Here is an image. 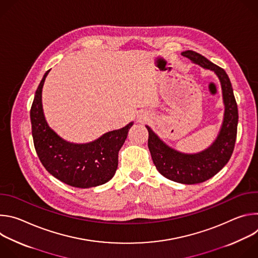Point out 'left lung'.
<instances>
[{"mask_svg": "<svg viewBox=\"0 0 258 258\" xmlns=\"http://www.w3.org/2000/svg\"><path fill=\"white\" fill-rule=\"evenodd\" d=\"M181 55L206 69L214 71L219 79L223 90L225 115L218 136L204 151L196 154H185L170 148L148 125L146 127L149 133L148 147L157 170L170 180L193 185L209 179L229 162L235 148L239 115L232 84L227 72L197 52L188 50L182 52Z\"/></svg>", "mask_w": 258, "mask_h": 258, "instance_id": "left-lung-1", "label": "left lung"}]
</instances>
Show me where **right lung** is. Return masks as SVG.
<instances>
[{
	"mask_svg": "<svg viewBox=\"0 0 258 258\" xmlns=\"http://www.w3.org/2000/svg\"><path fill=\"white\" fill-rule=\"evenodd\" d=\"M48 70L36 89L30 109L34 148L44 167L56 178L76 188L97 187L111 179L118 165V152L133 122L104 134L94 142L73 144L61 139L48 125L42 90Z\"/></svg>",
	"mask_w": 258,
	"mask_h": 258,
	"instance_id": "right-lung-1",
	"label": "right lung"
}]
</instances>
